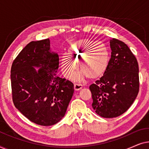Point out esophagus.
I'll return each mask as SVG.
<instances>
[{"instance_id": "1", "label": "esophagus", "mask_w": 149, "mask_h": 149, "mask_svg": "<svg viewBox=\"0 0 149 149\" xmlns=\"http://www.w3.org/2000/svg\"><path fill=\"white\" fill-rule=\"evenodd\" d=\"M83 87V85L81 84H78V83H75L74 85V90L76 91H79L81 89H82Z\"/></svg>"}]
</instances>
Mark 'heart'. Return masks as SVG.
<instances>
[{
  "mask_svg": "<svg viewBox=\"0 0 149 149\" xmlns=\"http://www.w3.org/2000/svg\"><path fill=\"white\" fill-rule=\"evenodd\" d=\"M68 56L61 59V68L66 77H70L74 69V62H79V69L91 79L99 78L104 74L110 64V53L102 42L81 38L73 42L68 48Z\"/></svg>",
  "mask_w": 149,
  "mask_h": 149,
  "instance_id": "heart-1",
  "label": "heart"
}]
</instances>
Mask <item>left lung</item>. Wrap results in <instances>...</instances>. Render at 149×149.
I'll list each match as a JSON object with an SVG mask.
<instances>
[{
  "instance_id": "obj_1",
  "label": "left lung",
  "mask_w": 149,
  "mask_h": 149,
  "mask_svg": "<svg viewBox=\"0 0 149 149\" xmlns=\"http://www.w3.org/2000/svg\"><path fill=\"white\" fill-rule=\"evenodd\" d=\"M111 58L107 71L89 86L92 107L104 118H113L125 113L139 91V69L136 57L121 40H110Z\"/></svg>"
}]
</instances>
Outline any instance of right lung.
<instances>
[{"mask_svg": "<svg viewBox=\"0 0 149 149\" xmlns=\"http://www.w3.org/2000/svg\"><path fill=\"white\" fill-rule=\"evenodd\" d=\"M58 68V55L51 50L49 38L30 42L12 64L14 105L38 125L49 126L60 121L72 97L74 85L57 75Z\"/></svg>", "mask_w": 149, "mask_h": 149, "instance_id": "1", "label": "right lung"}]
</instances>
